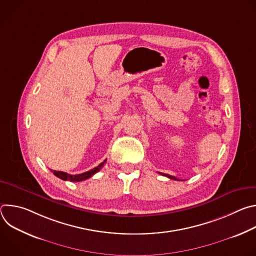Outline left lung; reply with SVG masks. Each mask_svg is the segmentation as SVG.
Listing matches in <instances>:
<instances>
[{"mask_svg": "<svg viewBox=\"0 0 256 256\" xmlns=\"http://www.w3.org/2000/svg\"><path fill=\"white\" fill-rule=\"evenodd\" d=\"M160 174L163 175V176H166V177H168V178H170V179H173V180H179V179L175 178L174 176H171V175H168V174H164V173H160Z\"/></svg>", "mask_w": 256, "mask_h": 256, "instance_id": "8db88e82", "label": "left lung"}]
</instances>
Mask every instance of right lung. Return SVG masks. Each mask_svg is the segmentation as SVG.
Segmentation results:
<instances>
[{"mask_svg":"<svg viewBox=\"0 0 256 256\" xmlns=\"http://www.w3.org/2000/svg\"><path fill=\"white\" fill-rule=\"evenodd\" d=\"M106 162V160H104L102 163H100L97 167L87 171V172H84L82 174H77V175H72V174H68L66 172H62V171H56V170H50L56 177L60 178L62 180H68V181H72V182H79V181H83V180H86L90 177H92L95 173H97L104 165V163Z\"/></svg>","mask_w":256,"mask_h":256,"instance_id":"1","label":"right lung"}]
</instances>
